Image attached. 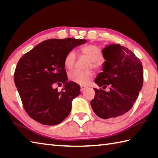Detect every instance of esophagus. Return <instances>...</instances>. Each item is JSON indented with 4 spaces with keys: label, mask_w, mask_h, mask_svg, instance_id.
Wrapping results in <instances>:
<instances>
[{
    "label": "esophagus",
    "mask_w": 158,
    "mask_h": 158,
    "mask_svg": "<svg viewBox=\"0 0 158 158\" xmlns=\"http://www.w3.org/2000/svg\"><path fill=\"white\" fill-rule=\"evenodd\" d=\"M85 89H85V87H84V86H81V89H80V90H81V92H84Z\"/></svg>",
    "instance_id": "esophagus-1"
}]
</instances>
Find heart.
<instances>
[{
    "instance_id": "heart-1",
    "label": "heart",
    "mask_w": 158,
    "mask_h": 158,
    "mask_svg": "<svg viewBox=\"0 0 158 158\" xmlns=\"http://www.w3.org/2000/svg\"><path fill=\"white\" fill-rule=\"evenodd\" d=\"M80 52L84 56L91 60L90 67L96 68L98 61L102 58V52L99 48L95 45L89 44L82 47L80 49ZM76 63V55L74 52H69L67 53L64 59V65L68 70H71L74 68ZM69 79L81 85H87L90 84L93 77L91 71H79L74 70L69 74Z\"/></svg>"
}]
</instances>
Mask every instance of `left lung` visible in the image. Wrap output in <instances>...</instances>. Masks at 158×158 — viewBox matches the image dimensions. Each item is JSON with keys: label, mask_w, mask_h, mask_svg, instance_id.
I'll return each mask as SVG.
<instances>
[{"label": "left lung", "mask_w": 158, "mask_h": 158, "mask_svg": "<svg viewBox=\"0 0 158 158\" xmlns=\"http://www.w3.org/2000/svg\"><path fill=\"white\" fill-rule=\"evenodd\" d=\"M102 54V72L95 82L103 89H94L90 105L98 117L114 121L124 117L137 100L143 82V66L132 51L120 44L106 45ZM107 86L106 92L103 89Z\"/></svg>", "instance_id": "left-lung-1"}]
</instances>
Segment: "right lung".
<instances>
[{
	"instance_id": "right-lung-1",
	"label": "right lung",
	"mask_w": 158,
	"mask_h": 158,
	"mask_svg": "<svg viewBox=\"0 0 158 158\" xmlns=\"http://www.w3.org/2000/svg\"><path fill=\"white\" fill-rule=\"evenodd\" d=\"M86 40L49 39L21 57L14 80L23 108L31 118L47 125L62 122L70 113L72 101L80 93V86L68 81L64 65L67 53ZM64 85L59 92L56 84Z\"/></svg>"
}]
</instances>
